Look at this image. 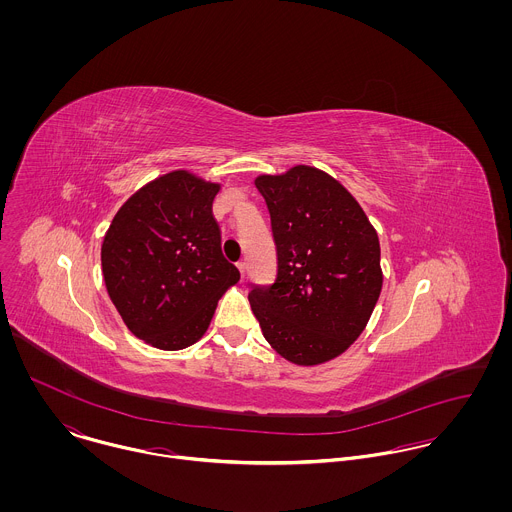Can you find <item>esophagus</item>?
Instances as JSON below:
<instances>
[{"mask_svg": "<svg viewBox=\"0 0 512 512\" xmlns=\"http://www.w3.org/2000/svg\"><path fill=\"white\" fill-rule=\"evenodd\" d=\"M236 266H238V270H240V274H242V278H244V272H246V262H238Z\"/></svg>", "mask_w": 512, "mask_h": 512, "instance_id": "34e87169", "label": "esophagus"}]
</instances>
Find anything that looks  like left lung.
<instances>
[{
  "mask_svg": "<svg viewBox=\"0 0 512 512\" xmlns=\"http://www.w3.org/2000/svg\"><path fill=\"white\" fill-rule=\"evenodd\" d=\"M254 183L270 211L278 278L248 293L252 311L280 357L297 366L329 363L359 339L380 297L376 228L317 167L293 165Z\"/></svg>",
  "mask_w": 512,
  "mask_h": 512,
  "instance_id": "obj_1",
  "label": "left lung"
}]
</instances>
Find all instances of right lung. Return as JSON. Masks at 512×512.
<instances>
[{
    "instance_id": "right-lung-1",
    "label": "right lung",
    "mask_w": 512,
    "mask_h": 512,
    "mask_svg": "<svg viewBox=\"0 0 512 512\" xmlns=\"http://www.w3.org/2000/svg\"><path fill=\"white\" fill-rule=\"evenodd\" d=\"M220 183L175 169L140 187L102 240V274L126 327L147 345L181 351L209 329L240 272L220 252Z\"/></svg>"
}]
</instances>
